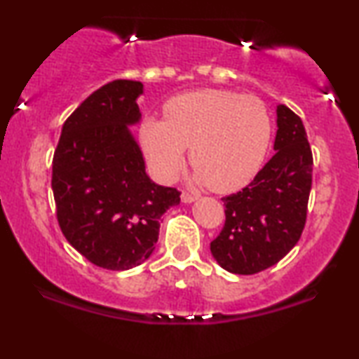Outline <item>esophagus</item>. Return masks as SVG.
I'll return each instance as SVG.
<instances>
[{
	"instance_id": "esophagus-1",
	"label": "esophagus",
	"mask_w": 359,
	"mask_h": 359,
	"mask_svg": "<svg viewBox=\"0 0 359 359\" xmlns=\"http://www.w3.org/2000/svg\"><path fill=\"white\" fill-rule=\"evenodd\" d=\"M181 201H183L184 204H191V203H194V201H198V196L189 194V193H183V194H181Z\"/></svg>"
}]
</instances>
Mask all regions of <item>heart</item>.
I'll list each match as a JSON object with an SVG mask.
<instances>
[{
	"instance_id": "obj_1",
	"label": "heart",
	"mask_w": 359,
	"mask_h": 359,
	"mask_svg": "<svg viewBox=\"0 0 359 359\" xmlns=\"http://www.w3.org/2000/svg\"><path fill=\"white\" fill-rule=\"evenodd\" d=\"M166 119L147 116L139 139L156 180L173 181L191 145L196 184L242 188L257 175L271 140V119L257 96L229 90L188 91L165 104Z\"/></svg>"
}]
</instances>
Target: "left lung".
Here are the masks:
<instances>
[{
  "mask_svg": "<svg viewBox=\"0 0 359 359\" xmlns=\"http://www.w3.org/2000/svg\"><path fill=\"white\" fill-rule=\"evenodd\" d=\"M273 158L247 188L222 198L225 225L210 242L220 268L255 274L283 259L301 238L312 186V151L301 117L276 107Z\"/></svg>",
  "mask_w": 359,
  "mask_h": 359,
  "instance_id": "8db88e82",
  "label": "left lung"
}]
</instances>
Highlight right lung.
Wrapping results in <instances>:
<instances>
[{
    "label": "right lung",
    "instance_id": "add662e5",
    "mask_svg": "<svg viewBox=\"0 0 359 359\" xmlns=\"http://www.w3.org/2000/svg\"><path fill=\"white\" fill-rule=\"evenodd\" d=\"M144 85L114 80L91 93L62 127L52 163L57 219L68 243L100 268L126 271L154 253L160 217L180 191L156 184L130 127Z\"/></svg>",
    "mask_w": 359,
    "mask_h": 359
}]
</instances>
